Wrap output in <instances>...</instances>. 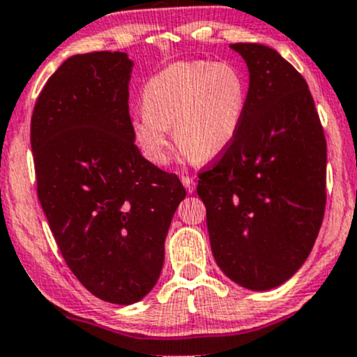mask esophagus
Here are the masks:
<instances>
[{
	"label": "esophagus",
	"instance_id": "1",
	"mask_svg": "<svg viewBox=\"0 0 357 357\" xmlns=\"http://www.w3.org/2000/svg\"><path fill=\"white\" fill-rule=\"evenodd\" d=\"M181 181H183V185H185L186 192H188V193H193V192H195V186H197L195 179H193V178H188V176H185V178H183Z\"/></svg>",
	"mask_w": 357,
	"mask_h": 357
}]
</instances>
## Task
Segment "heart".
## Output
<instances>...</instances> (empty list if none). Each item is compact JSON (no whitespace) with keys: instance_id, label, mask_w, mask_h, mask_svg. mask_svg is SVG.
<instances>
[{"instance_id":"1","label":"heart","mask_w":357,"mask_h":357,"mask_svg":"<svg viewBox=\"0 0 357 357\" xmlns=\"http://www.w3.org/2000/svg\"><path fill=\"white\" fill-rule=\"evenodd\" d=\"M143 112L132 117V136L153 164L167 162V129L185 155L208 160L236 138L247 110V82L226 62L186 60L167 66L145 82Z\"/></svg>"}]
</instances>
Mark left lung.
Here are the masks:
<instances>
[{
    "label": "left lung",
    "mask_w": 357,
    "mask_h": 357,
    "mask_svg": "<svg viewBox=\"0 0 357 357\" xmlns=\"http://www.w3.org/2000/svg\"><path fill=\"white\" fill-rule=\"evenodd\" d=\"M250 74L231 145L199 174L215 262L229 280L269 290L295 275L326 205V139L305 79L264 45L235 43Z\"/></svg>",
    "instance_id": "8db88e82"
}]
</instances>
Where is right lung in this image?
<instances>
[{
    "label": "right lung",
    "instance_id": "add662e5",
    "mask_svg": "<svg viewBox=\"0 0 357 357\" xmlns=\"http://www.w3.org/2000/svg\"><path fill=\"white\" fill-rule=\"evenodd\" d=\"M131 67L121 52L70 56L31 119L38 199L62 257L95 297L121 305L157 283L169 225L186 197L178 176L136 146Z\"/></svg>",
    "mask_w": 357,
    "mask_h": 357
}]
</instances>
